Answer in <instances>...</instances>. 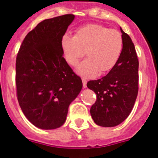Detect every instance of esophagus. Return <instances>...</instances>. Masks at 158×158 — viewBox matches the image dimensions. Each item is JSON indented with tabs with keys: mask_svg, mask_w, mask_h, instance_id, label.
Wrapping results in <instances>:
<instances>
[{
	"mask_svg": "<svg viewBox=\"0 0 158 158\" xmlns=\"http://www.w3.org/2000/svg\"><path fill=\"white\" fill-rule=\"evenodd\" d=\"M82 82H83V87H84V88H86V87H87V80L82 78Z\"/></svg>",
	"mask_w": 158,
	"mask_h": 158,
	"instance_id": "esophagus-1",
	"label": "esophagus"
}]
</instances>
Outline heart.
<instances>
[{
    "instance_id": "b5f03b06",
    "label": "heart",
    "mask_w": 158,
    "mask_h": 158,
    "mask_svg": "<svg viewBox=\"0 0 158 158\" xmlns=\"http://www.w3.org/2000/svg\"><path fill=\"white\" fill-rule=\"evenodd\" d=\"M65 60L73 67L87 56L77 67V72L84 77L104 74L117 64L123 50V38L116 30L98 24H89L76 30L74 36L65 34L60 40Z\"/></svg>"
}]
</instances>
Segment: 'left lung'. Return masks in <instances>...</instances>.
I'll return each instance as SVG.
<instances>
[{
    "mask_svg": "<svg viewBox=\"0 0 158 158\" xmlns=\"http://www.w3.org/2000/svg\"><path fill=\"white\" fill-rule=\"evenodd\" d=\"M121 31L123 50L117 64L102 78L87 84L97 94L90 115L101 127H115L122 123L131 112L138 92L139 63L135 48L121 27Z\"/></svg>",
    "mask_w": 158,
    "mask_h": 158,
    "instance_id": "left-lung-1",
    "label": "left lung"
}]
</instances>
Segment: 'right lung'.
Listing matches in <instances>:
<instances>
[{"mask_svg":"<svg viewBox=\"0 0 158 158\" xmlns=\"http://www.w3.org/2000/svg\"><path fill=\"white\" fill-rule=\"evenodd\" d=\"M74 15L44 20L23 40L16 60L18 100L23 113L35 127L58 128L83 84L64 58L60 40Z\"/></svg>","mask_w":158,"mask_h":158,"instance_id":"1","label":"right lung"}]
</instances>
